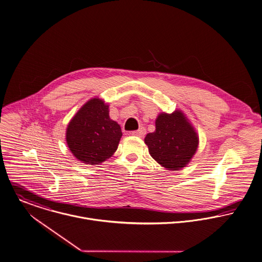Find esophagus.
Listing matches in <instances>:
<instances>
[{"label":"esophagus","instance_id":"esophagus-1","mask_svg":"<svg viewBox=\"0 0 262 262\" xmlns=\"http://www.w3.org/2000/svg\"><path fill=\"white\" fill-rule=\"evenodd\" d=\"M145 133H146V130H145L144 128H140V129L137 130V131L131 132V134H132L133 136H138V137H143V136L145 135Z\"/></svg>","mask_w":262,"mask_h":262}]
</instances>
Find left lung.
<instances>
[{
	"label": "left lung",
	"instance_id": "obj_1",
	"mask_svg": "<svg viewBox=\"0 0 262 262\" xmlns=\"http://www.w3.org/2000/svg\"><path fill=\"white\" fill-rule=\"evenodd\" d=\"M144 142L151 158L170 171L186 167L198 148L199 137L181 110L172 114L161 113L156 120V130L148 133Z\"/></svg>",
	"mask_w": 262,
	"mask_h": 262
}]
</instances>
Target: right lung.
Returning a JSON list of instances; mask_svg holds the SVG:
<instances>
[{"mask_svg":"<svg viewBox=\"0 0 262 262\" xmlns=\"http://www.w3.org/2000/svg\"><path fill=\"white\" fill-rule=\"evenodd\" d=\"M108 113V104L94 97L79 108L67 126V145L72 155L85 165L103 163L118 148L121 127Z\"/></svg>","mask_w":262,"mask_h":262,"instance_id":"1","label":"right lung"}]
</instances>
